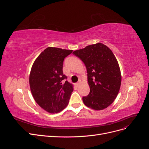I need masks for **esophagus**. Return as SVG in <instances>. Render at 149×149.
Returning <instances> with one entry per match:
<instances>
[{
    "mask_svg": "<svg viewBox=\"0 0 149 149\" xmlns=\"http://www.w3.org/2000/svg\"><path fill=\"white\" fill-rule=\"evenodd\" d=\"M79 84V83H75V86H78Z\"/></svg>",
    "mask_w": 149,
    "mask_h": 149,
    "instance_id": "34e87169",
    "label": "esophagus"
}]
</instances>
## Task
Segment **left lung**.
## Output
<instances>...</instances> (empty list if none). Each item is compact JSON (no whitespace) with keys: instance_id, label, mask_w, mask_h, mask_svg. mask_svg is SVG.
<instances>
[{"instance_id":"left-lung-1","label":"left lung","mask_w":149,"mask_h":149,"mask_svg":"<svg viewBox=\"0 0 149 149\" xmlns=\"http://www.w3.org/2000/svg\"><path fill=\"white\" fill-rule=\"evenodd\" d=\"M86 67L90 92L83 97L84 104L93 109L102 110L118 96L121 73L116 58L105 45L97 43L73 52Z\"/></svg>"}]
</instances>
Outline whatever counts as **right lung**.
<instances>
[{
  "label": "right lung",
  "mask_w": 149,
  "mask_h": 149,
  "mask_svg": "<svg viewBox=\"0 0 149 149\" xmlns=\"http://www.w3.org/2000/svg\"><path fill=\"white\" fill-rule=\"evenodd\" d=\"M70 49L48 47L37 58L29 76L31 93L35 101L49 113H58L68 104L73 84L65 81L63 63Z\"/></svg>",
  "instance_id": "right-lung-1"
}]
</instances>
